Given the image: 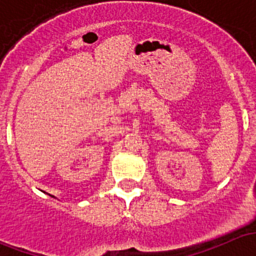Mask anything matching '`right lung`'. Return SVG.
Segmentation results:
<instances>
[{
  "label": "right lung",
  "instance_id": "add662e5",
  "mask_svg": "<svg viewBox=\"0 0 256 256\" xmlns=\"http://www.w3.org/2000/svg\"><path fill=\"white\" fill-rule=\"evenodd\" d=\"M49 196H50V194H49ZM52 197H54V196H52Z\"/></svg>",
  "mask_w": 256,
  "mask_h": 256
}]
</instances>
